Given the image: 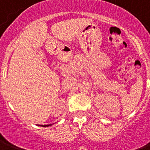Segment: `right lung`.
<instances>
[{
	"mask_svg": "<svg viewBox=\"0 0 150 150\" xmlns=\"http://www.w3.org/2000/svg\"><path fill=\"white\" fill-rule=\"evenodd\" d=\"M51 125H40V126H43V127H48V126H50Z\"/></svg>",
	"mask_w": 150,
	"mask_h": 150,
	"instance_id": "1",
	"label": "right lung"
}]
</instances>
